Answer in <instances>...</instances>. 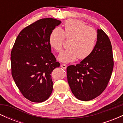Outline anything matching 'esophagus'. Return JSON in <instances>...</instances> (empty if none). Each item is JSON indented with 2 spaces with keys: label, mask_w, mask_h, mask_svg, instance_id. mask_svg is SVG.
I'll return each instance as SVG.
<instances>
[{
  "label": "esophagus",
  "mask_w": 123,
  "mask_h": 123,
  "mask_svg": "<svg viewBox=\"0 0 123 123\" xmlns=\"http://www.w3.org/2000/svg\"><path fill=\"white\" fill-rule=\"evenodd\" d=\"M61 67L62 68L64 69H66L67 66H66V65L65 64V63H62V64L61 65Z\"/></svg>",
  "instance_id": "1"
}]
</instances>
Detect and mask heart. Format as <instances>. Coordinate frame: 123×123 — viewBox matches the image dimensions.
Segmentation results:
<instances>
[{"mask_svg":"<svg viewBox=\"0 0 123 123\" xmlns=\"http://www.w3.org/2000/svg\"><path fill=\"white\" fill-rule=\"evenodd\" d=\"M97 31L84 22L78 20L66 21L61 30L55 29L49 37L50 46L57 52L62 49L65 39H70V49L63 50L58 56V60L65 62L74 61L77 58L84 60L91 55L95 46Z\"/></svg>","mask_w":123,"mask_h":123,"instance_id":"b5f03b06","label":"heart"}]
</instances>
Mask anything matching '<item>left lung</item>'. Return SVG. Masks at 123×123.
I'll list each match as a JSON object with an SVG mask.
<instances>
[{
	"label": "left lung",
	"mask_w": 123,
	"mask_h": 123,
	"mask_svg": "<svg viewBox=\"0 0 123 123\" xmlns=\"http://www.w3.org/2000/svg\"><path fill=\"white\" fill-rule=\"evenodd\" d=\"M97 33V43L91 55L80 63L66 68L72 92L83 101L92 100L104 92L113 69L111 40L102 29H98Z\"/></svg>",
	"instance_id": "8db88e82"
}]
</instances>
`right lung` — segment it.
Listing matches in <instances>:
<instances>
[{
	"label": "right lung",
	"mask_w": 123,
	"mask_h": 123,
	"mask_svg": "<svg viewBox=\"0 0 123 123\" xmlns=\"http://www.w3.org/2000/svg\"><path fill=\"white\" fill-rule=\"evenodd\" d=\"M61 23L52 18L35 21L21 31L12 47V78L21 94L31 102H44L53 91L51 74L60 64L51 53L49 37Z\"/></svg>",
	"instance_id": "right-lung-1"
}]
</instances>
